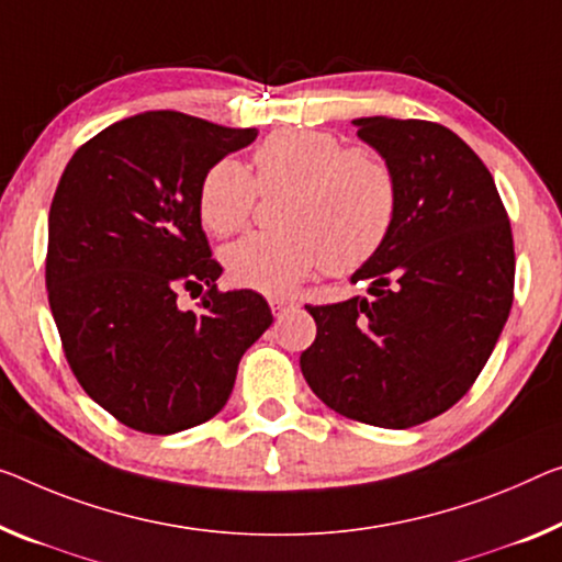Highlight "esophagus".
Wrapping results in <instances>:
<instances>
[{"mask_svg":"<svg viewBox=\"0 0 562 562\" xmlns=\"http://www.w3.org/2000/svg\"><path fill=\"white\" fill-rule=\"evenodd\" d=\"M269 304H271V311H273V316H281V314H286V308H291V306H293V299H283V296H271V299H269Z\"/></svg>","mask_w":562,"mask_h":562,"instance_id":"obj_1","label":"esophagus"}]
</instances>
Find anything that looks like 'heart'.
<instances>
[{
	"label": "heart",
	"instance_id": "obj_1",
	"mask_svg": "<svg viewBox=\"0 0 562 562\" xmlns=\"http://www.w3.org/2000/svg\"><path fill=\"white\" fill-rule=\"evenodd\" d=\"M254 172L221 158L198 188V215L205 231L226 238L244 231L258 191L283 193L276 223L223 251L236 286L289 293L318 269L349 276L382 251L400 215V176L382 150L344 148L324 131L273 133L254 150Z\"/></svg>",
	"mask_w": 562,
	"mask_h": 562
}]
</instances>
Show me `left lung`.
Listing matches in <instances>:
<instances>
[{
  "instance_id": "1",
  "label": "left lung",
  "mask_w": 562,
  "mask_h": 562,
  "mask_svg": "<svg viewBox=\"0 0 562 562\" xmlns=\"http://www.w3.org/2000/svg\"><path fill=\"white\" fill-rule=\"evenodd\" d=\"M359 137L400 176V215L351 276L371 299L306 306L316 339L301 371L326 407L407 429L470 392L510 316L515 246L485 162L429 120L359 117Z\"/></svg>"
}]
</instances>
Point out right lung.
Masks as SVG:
<instances>
[{
    "label": "right lung",
    "mask_w": 562,
    "mask_h": 562,
    "mask_svg": "<svg viewBox=\"0 0 562 562\" xmlns=\"http://www.w3.org/2000/svg\"><path fill=\"white\" fill-rule=\"evenodd\" d=\"M183 112L125 117L67 162L49 209L45 281L72 374L145 435L203 425L228 402L244 351L273 316L256 291H221L198 215L213 162L256 140ZM204 293L198 312L177 293Z\"/></svg>",
    "instance_id": "1"
}]
</instances>
